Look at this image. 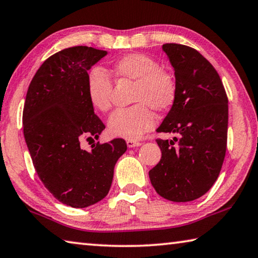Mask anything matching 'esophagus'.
Returning a JSON list of instances; mask_svg holds the SVG:
<instances>
[{"label": "esophagus", "instance_id": "esophagus-1", "mask_svg": "<svg viewBox=\"0 0 258 258\" xmlns=\"http://www.w3.org/2000/svg\"><path fill=\"white\" fill-rule=\"evenodd\" d=\"M141 145H142V143H141V142L133 141V139H128V141H126V146H128L129 148L138 147V146H141Z\"/></svg>", "mask_w": 258, "mask_h": 258}]
</instances>
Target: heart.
Listing matches in <instances>:
<instances>
[{
    "label": "heart",
    "instance_id": "obj_1",
    "mask_svg": "<svg viewBox=\"0 0 258 258\" xmlns=\"http://www.w3.org/2000/svg\"><path fill=\"white\" fill-rule=\"evenodd\" d=\"M116 78L134 83L132 102L135 105L117 110L108 120V130L116 137L139 139L153 129L156 115L152 110L165 113L178 97V85L173 75L162 69L154 57L132 53L113 63ZM112 80L103 70L95 68L87 76V95L96 110L106 112L112 106Z\"/></svg>",
    "mask_w": 258,
    "mask_h": 258
}]
</instances>
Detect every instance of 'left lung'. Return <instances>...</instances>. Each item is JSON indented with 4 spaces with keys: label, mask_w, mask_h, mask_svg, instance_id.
I'll list each match as a JSON object with an SVG mask.
<instances>
[{
    "label": "left lung",
    "mask_w": 258,
    "mask_h": 258,
    "mask_svg": "<svg viewBox=\"0 0 258 258\" xmlns=\"http://www.w3.org/2000/svg\"><path fill=\"white\" fill-rule=\"evenodd\" d=\"M162 47L174 68L178 97L156 132L178 137L156 139L162 157L148 174L160 196L190 202L210 190L222 168L228 96L218 71L195 48L174 43Z\"/></svg>",
    "instance_id": "8db88e82"
}]
</instances>
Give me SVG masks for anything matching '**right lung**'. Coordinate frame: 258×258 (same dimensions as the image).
<instances>
[{
  "label": "right lung",
  "mask_w": 258,
  "mask_h": 258,
  "mask_svg": "<svg viewBox=\"0 0 258 258\" xmlns=\"http://www.w3.org/2000/svg\"><path fill=\"white\" fill-rule=\"evenodd\" d=\"M105 55L106 51L88 46L53 54L31 79L22 112L24 136L39 179L58 202L76 209L107 195L114 165L126 151L121 138L97 142L90 152L80 148L81 136L97 139L105 128L87 95L88 70Z\"/></svg>",
  "instance_id": "obj_1"
}]
</instances>
